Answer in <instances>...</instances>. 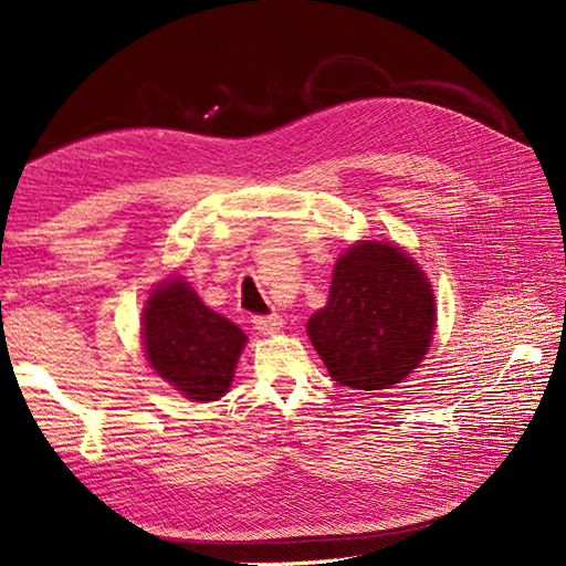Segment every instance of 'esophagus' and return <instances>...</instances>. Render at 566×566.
<instances>
[{"instance_id": "34e87169", "label": "esophagus", "mask_w": 566, "mask_h": 566, "mask_svg": "<svg viewBox=\"0 0 566 566\" xmlns=\"http://www.w3.org/2000/svg\"><path fill=\"white\" fill-rule=\"evenodd\" d=\"M254 331H260L262 335H273L283 328V318L281 316H252Z\"/></svg>"}]
</instances>
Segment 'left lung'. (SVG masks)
I'll return each instance as SVG.
<instances>
[{"label": "left lung", "instance_id": "left-lung-1", "mask_svg": "<svg viewBox=\"0 0 566 566\" xmlns=\"http://www.w3.org/2000/svg\"><path fill=\"white\" fill-rule=\"evenodd\" d=\"M434 314L432 287L403 250L358 243L339 256L306 333L337 385L387 389L422 361Z\"/></svg>", "mask_w": 566, "mask_h": 566}]
</instances>
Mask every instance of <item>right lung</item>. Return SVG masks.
Returning <instances> with one entry per match:
<instances>
[{"label":"right lung","mask_w":566,"mask_h":566,"mask_svg":"<svg viewBox=\"0 0 566 566\" xmlns=\"http://www.w3.org/2000/svg\"><path fill=\"white\" fill-rule=\"evenodd\" d=\"M144 345L160 378L193 401H214L233 380L245 333L200 302L188 283L172 279L150 295Z\"/></svg>","instance_id":"obj_1"}]
</instances>
